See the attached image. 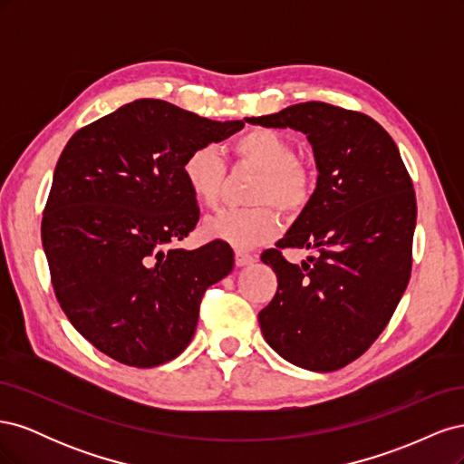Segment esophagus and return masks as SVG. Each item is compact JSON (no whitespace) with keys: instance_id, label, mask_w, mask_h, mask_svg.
Wrapping results in <instances>:
<instances>
[{"instance_id":"34e87169","label":"esophagus","mask_w":464,"mask_h":464,"mask_svg":"<svg viewBox=\"0 0 464 464\" xmlns=\"http://www.w3.org/2000/svg\"><path fill=\"white\" fill-rule=\"evenodd\" d=\"M256 261H257V257L254 254H247V251H236V265L237 266H247Z\"/></svg>"}]
</instances>
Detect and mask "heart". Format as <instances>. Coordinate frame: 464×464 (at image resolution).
I'll return each instance as SVG.
<instances>
[{
    "label": "heart",
    "instance_id": "obj_1",
    "mask_svg": "<svg viewBox=\"0 0 464 464\" xmlns=\"http://www.w3.org/2000/svg\"><path fill=\"white\" fill-rule=\"evenodd\" d=\"M236 159L259 170L249 208H222L203 220L201 232L208 240L249 249L269 242L278 232V217L271 203L286 213H298L312 198V176L296 162V149L273 130H249L234 141ZM224 162L213 145L191 149L181 162V176L201 205H215L224 184Z\"/></svg>",
    "mask_w": 464,
    "mask_h": 464
}]
</instances>
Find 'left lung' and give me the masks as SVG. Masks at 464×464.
Instances as JSON below:
<instances>
[{
    "label": "left lung",
    "mask_w": 464,
    "mask_h": 464,
    "mask_svg": "<svg viewBox=\"0 0 464 464\" xmlns=\"http://www.w3.org/2000/svg\"><path fill=\"white\" fill-rule=\"evenodd\" d=\"M310 141L317 186L278 249L261 256L278 278L259 312L269 346L310 372L341 370L373 344L411 278L416 195L391 135L366 114L325 102L246 118ZM283 246L316 256L288 264Z\"/></svg>",
    "instance_id": "obj_1"
}]
</instances>
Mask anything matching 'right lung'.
<instances>
[{
    "label": "right lung",
    "instance_id": "right-lung-1",
    "mask_svg": "<svg viewBox=\"0 0 464 464\" xmlns=\"http://www.w3.org/2000/svg\"><path fill=\"white\" fill-rule=\"evenodd\" d=\"M141 98L69 139L42 218L55 298L85 339L125 366L154 368L191 343L205 290L227 276L224 242L176 244L195 228L186 154L240 131Z\"/></svg>",
    "mask_w": 464,
    "mask_h": 464
}]
</instances>
